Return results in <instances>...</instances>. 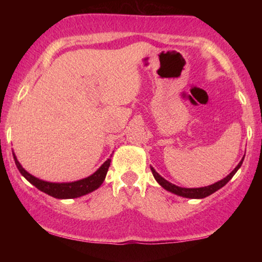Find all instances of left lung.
<instances>
[{
    "label": "left lung",
    "mask_w": 262,
    "mask_h": 262,
    "mask_svg": "<svg viewBox=\"0 0 262 262\" xmlns=\"http://www.w3.org/2000/svg\"><path fill=\"white\" fill-rule=\"evenodd\" d=\"M243 160H245V156L242 157V160L239 161V163L237 166L235 167V169L231 171L230 174L227 175L224 179H222V180L214 182L212 185H209V186H205V187H198V188H186V187H180V186H177L174 184H171L166 179L161 177V175L157 173V171L154 169V168L150 166V169L152 171V175L154 178H155V180L159 182L160 186H162V187L166 189V191L170 192V193H174V194L177 195H180V196H184V198H189V199H203V198H206V196H209L214 193L218 189L223 187L228 184L229 181L231 180V178L234 177L236 174V171H237L239 168L242 166V162Z\"/></svg>",
    "instance_id": "8db88e82"
}]
</instances>
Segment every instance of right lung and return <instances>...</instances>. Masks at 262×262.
Returning a JSON list of instances; mask_svg holds the SVG:
<instances>
[{
    "label": "right lung",
    "instance_id": "right-lung-1",
    "mask_svg": "<svg viewBox=\"0 0 262 262\" xmlns=\"http://www.w3.org/2000/svg\"><path fill=\"white\" fill-rule=\"evenodd\" d=\"M14 161H15V164L17 169L21 173V175L26 179L27 181H30L32 185L35 186L39 191L46 193V194L53 196V198L57 199H73V198H78V196L85 195L88 193H91L95 189H98L101 184L105 180L107 170H108V167L111 164V155L110 159H107L101 164V167L99 168L95 173H93L89 177L81 179V180L73 181V182H49L40 180V179L33 177V175L28 173L27 170H25L23 166H21L19 161H17L15 154L13 151Z\"/></svg>",
    "mask_w": 262,
    "mask_h": 262
}]
</instances>
